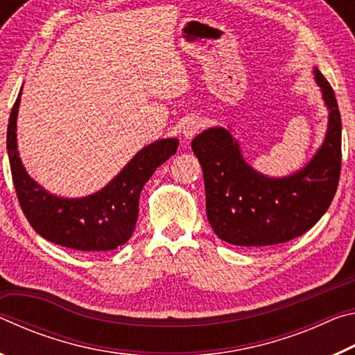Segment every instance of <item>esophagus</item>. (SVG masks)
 I'll use <instances>...</instances> for the list:
<instances>
[{
  "label": "esophagus",
  "instance_id": "esophagus-1",
  "mask_svg": "<svg viewBox=\"0 0 355 355\" xmlns=\"http://www.w3.org/2000/svg\"><path fill=\"white\" fill-rule=\"evenodd\" d=\"M200 128H202V123L197 119L186 120V122L183 123V128H182L183 137H184L186 141H191L192 137H194L197 133H199Z\"/></svg>",
  "mask_w": 355,
  "mask_h": 355
}]
</instances>
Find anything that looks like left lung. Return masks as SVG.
<instances>
[{"label": "left lung", "instance_id": "1", "mask_svg": "<svg viewBox=\"0 0 355 355\" xmlns=\"http://www.w3.org/2000/svg\"><path fill=\"white\" fill-rule=\"evenodd\" d=\"M315 78L329 107V127L315 158L297 173L269 178L255 172L225 128H209L192 139L203 171L208 220L225 243L260 248L291 241L332 203L341 172V116L332 86L318 69Z\"/></svg>", "mask_w": 355, "mask_h": 355}]
</instances>
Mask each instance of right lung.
Instances as JSON below:
<instances>
[{
	"label": "right lung",
	"mask_w": 355,
	"mask_h": 355,
	"mask_svg": "<svg viewBox=\"0 0 355 355\" xmlns=\"http://www.w3.org/2000/svg\"><path fill=\"white\" fill-rule=\"evenodd\" d=\"M20 94L8 125L12 182L26 219L40 236L81 252L114 250L133 235L139 196L156 167L177 152V139H161L142 148L112 182L83 199H62L46 192L28 175L17 150V114Z\"/></svg>",
	"instance_id": "right-lung-1"
}]
</instances>
